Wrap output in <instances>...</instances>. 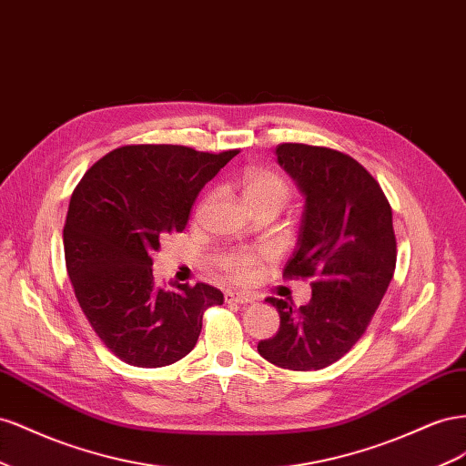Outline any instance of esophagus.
Listing matches in <instances>:
<instances>
[{"label": "esophagus", "mask_w": 466, "mask_h": 466, "mask_svg": "<svg viewBox=\"0 0 466 466\" xmlns=\"http://www.w3.org/2000/svg\"><path fill=\"white\" fill-rule=\"evenodd\" d=\"M224 300L226 302H236V304H248L258 300L254 292H244V290H226L224 292Z\"/></svg>", "instance_id": "esophagus-1"}]
</instances>
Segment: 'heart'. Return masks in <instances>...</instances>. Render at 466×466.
<instances>
[{
  "label": "heart",
  "instance_id": "obj_1",
  "mask_svg": "<svg viewBox=\"0 0 466 466\" xmlns=\"http://www.w3.org/2000/svg\"><path fill=\"white\" fill-rule=\"evenodd\" d=\"M240 193L249 208L269 207L277 212L289 201V183L269 169H248L240 179ZM259 256L254 251L238 249L218 259V269L234 281H249L256 275Z\"/></svg>",
  "mask_w": 466,
  "mask_h": 466
}]
</instances>
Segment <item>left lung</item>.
<instances>
[{"mask_svg":"<svg viewBox=\"0 0 466 466\" xmlns=\"http://www.w3.org/2000/svg\"><path fill=\"white\" fill-rule=\"evenodd\" d=\"M275 154L304 195L297 248L283 275L310 277L312 299L295 309L269 297L281 326L258 351L277 367L318 370L365 334L392 281V208L375 177L348 154L290 142Z\"/></svg>","mask_w":466,"mask_h":466,"instance_id":"left-lung-1","label":"left lung"}]
</instances>
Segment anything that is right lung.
<instances>
[{"label": "right lung", "mask_w": 466, "mask_h": 466, "mask_svg": "<svg viewBox=\"0 0 466 466\" xmlns=\"http://www.w3.org/2000/svg\"><path fill=\"white\" fill-rule=\"evenodd\" d=\"M238 150L123 146L93 164L72 193L64 224L66 269L93 331L121 361L166 367L187 355L208 307L210 285L154 281L159 240L181 232L195 198Z\"/></svg>", "instance_id": "add662e5"}]
</instances>
